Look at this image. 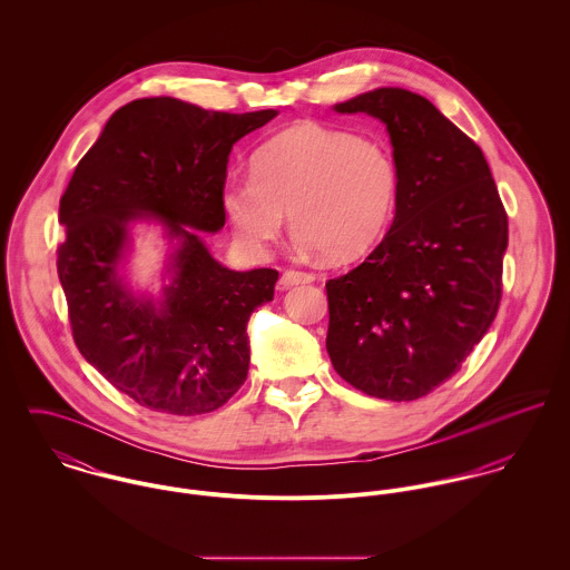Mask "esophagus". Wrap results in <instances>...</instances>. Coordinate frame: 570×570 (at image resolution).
Returning <instances> with one entry per match:
<instances>
[{
    "label": "esophagus",
    "instance_id": "esophagus-1",
    "mask_svg": "<svg viewBox=\"0 0 570 570\" xmlns=\"http://www.w3.org/2000/svg\"><path fill=\"white\" fill-rule=\"evenodd\" d=\"M314 281H316V274L303 272V269H285V274L281 276V285H283V287H294V285L314 283Z\"/></svg>",
    "mask_w": 570,
    "mask_h": 570
}]
</instances>
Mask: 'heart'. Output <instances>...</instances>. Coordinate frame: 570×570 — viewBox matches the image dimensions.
Here are the masks:
<instances>
[{
  "mask_svg": "<svg viewBox=\"0 0 570 570\" xmlns=\"http://www.w3.org/2000/svg\"><path fill=\"white\" fill-rule=\"evenodd\" d=\"M397 195L400 170L380 140L305 120L265 140L249 177L226 181L222 204L252 249L276 239L287 210L303 244L346 261L384 235Z\"/></svg>",
  "mask_w": 570,
  "mask_h": 570,
  "instance_id": "obj_1",
  "label": "heart"
}]
</instances>
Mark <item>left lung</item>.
Masks as SVG:
<instances>
[{
  "label": "left lung",
  "mask_w": 570,
  "mask_h": 570,
  "mask_svg": "<svg viewBox=\"0 0 570 570\" xmlns=\"http://www.w3.org/2000/svg\"><path fill=\"white\" fill-rule=\"evenodd\" d=\"M335 111L386 125L400 195L382 244L326 281V351L353 389L412 402L450 380L493 323L507 213L481 147L428 98L380 87Z\"/></svg>",
  "instance_id": "8db88e82"
}]
</instances>
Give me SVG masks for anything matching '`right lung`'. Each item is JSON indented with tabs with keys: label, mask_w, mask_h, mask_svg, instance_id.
Segmentation results:
<instances>
[{
	"label": "right lung",
	"mask_w": 570,
	"mask_h": 570,
	"mask_svg": "<svg viewBox=\"0 0 570 570\" xmlns=\"http://www.w3.org/2000/svg\"><path fill=\"white\" fill-rule=\"evenodd\" d=\"M278 111H206L158 96L120 107L82 156L59 204L57 249L72 337L82 357L136 404L193 416L224 406L249 366L247 321L274 298L278 272H235L195 230L226 224L228 158ZM160 216L180 242L160 308L136 299L117 276L126 226Z\"/></svg>",
	"instance_id": "1"
}]
</instances>
